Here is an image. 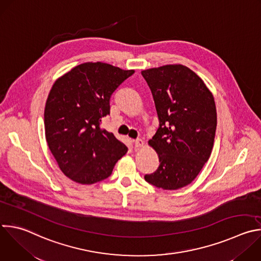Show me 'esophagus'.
Wrapping results in <instances>:
<instances>
[{"label":"esophagus","mask_w":261,"mask_h":261,"mask_svg":"<svg viewBox=\"0 0 261 261\" xmlns=\"http://www.w3.org/2000/svg\"><path fill=\"white\" fill-rule=\"evenodd\" d=\"M133 143H134V146L136 149H139L140 147H142L144 145V141L142 139H136V140H133Z\"/></svg>","instance_id":"34e87169"}]
</instances>
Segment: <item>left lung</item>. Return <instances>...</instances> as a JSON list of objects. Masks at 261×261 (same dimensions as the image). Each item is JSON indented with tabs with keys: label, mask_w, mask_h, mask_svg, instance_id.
<instances>
[{
	"label": "left lung",
	"mask_w": 261,
	"mask_h": 261,
	"mask_svg": "<svg viewBox=\"0 0 261 261\" xmlns=\"http://www.w3.org/2000/svg\"><path fill=\"white\" fill-rule=\"evenodd\" d=\"M141 74L160 121L148 140L160 165L144 179L159 189L179 190L194 181L210 158L217 125L214 97L204 81L182 64L148 68Z\"/></svg>",
	"instance_id": "left-lung-1"
}]
</instances>
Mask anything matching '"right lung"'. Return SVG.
Wrapping results in <instances>:
<instances>
[{
  "label": "right lung",
  "instance_id": "add662e5",
  "mask_svg": "<svg viewBox=\"0 0 261 261\" xmlns=\"http://www.w3.org/2000/svg\"><path fill=\"white\" fill-rule=\"evenodd\" d=\"M134 69L105 62H85L58 77L44 113L48 146L63 174L81 185L108 178L128 148L100 128L110 114L114 91Z\"/></svg>",
  "mask_w": 261,
  "mask_h": 261
}]
</instances>
